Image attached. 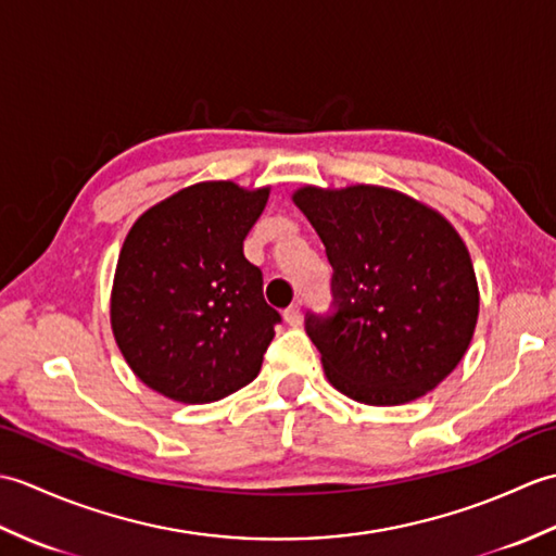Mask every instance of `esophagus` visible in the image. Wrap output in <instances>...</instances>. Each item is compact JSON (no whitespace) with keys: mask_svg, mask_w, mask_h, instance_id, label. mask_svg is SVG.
Segmentation results:
<instances>
[{"mask_svg":"<svg viewBox=\"0 0 556 556\" xmlns=\"http://www.w3.org/2000/svg\"><path fill=\"white\" fill-rule=\"evenodd\" d=\"M285 320L291 327H299L301 325V308H299V305H289V308L285 311Z\"/></svg>","mask_w":556,"mask_h":556,"instance_id":"34e87169","label":"esophagus"}]
</instances>
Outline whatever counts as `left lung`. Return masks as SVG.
<instances>
[{"instance_id": "left-lung-1", "label": "left lung", "mask_w": 556, "mask_h": 556, "mask_svg": "<svg viewBox=\"0 0 556 556\" xmlns=\"http://www.w3.org/2000/svg\"><path fill=\"white\" fill-rule=\"evenodd\" d=\"M291 200L334 267L337 313L305 320L329 384L368 406L432 392L466 356L480 311L476 269L452 222L372 184L301 186Z\"/></svg>"}]
</instances>
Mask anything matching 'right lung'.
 <instances>
[{"instance_id":"add662e5","label":"right lung","mask_w":556,"mask_h":556,"mask_svg":"<svg viewBox=\"0 0 556 556\" xmlns=\"http://www.w3.org/2000/svg\"><path fill=\"white\" fill-rule=\"evenodd\" d=\"M269 186L200 181L160 200L128 229L110 296L128 368L157 394L210 404L253 382L279 313L243 239Z\"/></svg>"}]
</instances>
